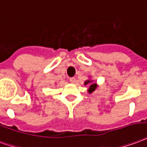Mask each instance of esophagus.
Segmentation results:
<instances>
[{
  "mask_svg": "<svg viewBox=\"0 0 147 147\" xmlns=\"http://www.w3.org/2000/svg\"><path fill=\"white\" fill-rule=\"evenodd\" d=\"M70 82L71 83V84H75L76 83V78H74V77H71V78H70Z\"/></svg>",
  "mask_w": 147,
  "mask_h": 147,
  "instance_id": "1",
  "label": "esophagus"
}]
</instances>
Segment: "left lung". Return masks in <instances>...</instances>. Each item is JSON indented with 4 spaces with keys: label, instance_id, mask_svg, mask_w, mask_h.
<instances>
[{
    "label": "left lung",
    "instance_id": "8db88e82",
    "mask_svg": "<svg viewBox=\"0 0 147 147\" xmlns=\"http://www.w3.org/2000/svg\"><path fill=\"white\" fill-rule=\"evenodd\" d=\"M84 84L85 85H88V84H90V86H89V88H88V93L89 94H91L92 92H94V91L98 88V84H96L95 82H94V80H87L84 82Z\"/></svg>",
    "mask_w": 147,
    "mask_h": 147
}]
</instances>
